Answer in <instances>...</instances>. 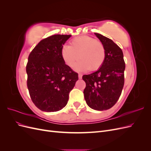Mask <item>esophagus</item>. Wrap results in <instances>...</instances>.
<instances>
[{"label": "esophagus", "instance_id": "1", "mask_svg": "<svg viewBox=\"0 0 151 151\" xmlns=\"http://www.w3.org/2000/svg\"><path fill=\"white\" fill-rule=\"evenodd\" d=\"M78 77H79V79H82V77H83V75H82L81 74H79L78 75Z\"/></svg>", "mask_w": 151, "mask_h": 151}]
</instances>
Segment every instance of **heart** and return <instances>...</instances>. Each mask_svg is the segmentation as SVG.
<instances>
[{"label": "heart", "mask_w": 151, "mask_h": 151, "mask_svg": "<svg viewBox=\"0 0 151 151\" xmlns=\"http://www.w3.org/2000/svg\"><path fill=\"white\" fill-rule=\"evenodd\" d=\"M62 57L66 64L77 65L79 70H96L101 67L105 58V49L101 42L88 36H82L73 39L70 46L65 45L62 49Z\"/></svg>", "instance_id": "b5f03b06"}]
</instances>
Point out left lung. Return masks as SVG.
Listing matches in <instances>:
<instances>
[{"label": "left lung", "instance_id": "1", "mask_svg": "<svg viewBox=\"0 0 151 151\" xmlns=\"http://www.w3.org/2000/svg\"><path fill=\"white\" fill-rule=\"evenodd\" d=\"M105 49V58L101 67L92 74L84 75V90L87 104L95 110L103 111L115 104L124 86L125 63L122 49L113 41L94 33Z\"/></svg>", "mask_w": 151, "mask_h": 151}]
</instances>
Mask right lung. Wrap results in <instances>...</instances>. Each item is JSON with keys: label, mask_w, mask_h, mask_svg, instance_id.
Returning <instances> with one entry per match:
<instances>
[{"label": "right lung", "mask_w": 151, "mask_h": 151, "mask_svg": "<svg viewBox=\"0 0 151 151\" xmlns=\"http://www.w3.org/2000/svg\"><path fill=\"white\" fill-rule=\"evenodd\" d=\"M71 35H55L38 43L26 65L27 86L32 101L40 110L54 112L66 106L78 74L66 65L63 45Z\"/></svg>", "instance_id": "1"}]
</instances>
